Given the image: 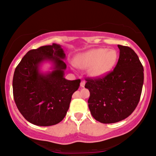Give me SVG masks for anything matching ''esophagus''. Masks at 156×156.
Listing matches in <instances>:
<instances>
[{
	"instance_id": "1",
	"label": "esophagus",
	"mask_w": 156,
	"mask_h": 156,
	"mask_svg": "<svg viewBox=\"0 0 156 156\" xmlns=\"http://www.w3.org/2000/svg\"><path fill=\"white\" fill-rule=\"evenodd\" d=\"M80 85H81V87H84V85H85V81L82 80V81H81V84H80Z\"/></svg>"
}]
</instances>
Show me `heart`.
<instances>
[{
  "label": "heart",
  "mask_w": 156,
  "mask_h": 156,
  "mask_svg": "<svg viewBox=\"0 0 156 156\" xmlns=\"http://www.w3.org/2000/svg\"><path fill=\"white\" fill-rule=\"evenodd\" d=\"M118 53L115 49L98 48L78 54L75 63L78 68L87 69L93 78H102L110 73L116 66Z\"/></svg>",
  "instance_id": "obj_1"
}]
</instances>
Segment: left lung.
<instances>
[{"mask_svg":"<svg viewBox=\"0 0 156 156\" xmlns=\"http://www.w3.org/2000/svg\"><path fill=\"white\" fill-rule=\"evenodd\" d=\"M120 57L111 72L98 79H87V103L94 118L102 123L121 121L136 107L143 89L144 70L140 58L128 46L118 45Z\"/></svg>","mask_w":156,"mask_h":156,"instance_id":"obj_1","label":"left lung"}]
</instances>
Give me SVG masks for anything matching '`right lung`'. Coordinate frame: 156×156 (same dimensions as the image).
Segmentation results:
<instances>
[{
	"label": "right lung",
	"instance_id": "right-lung-1",
	"mask_svg": "<svg viewBox=\"0 0 156 156\" xmlns=\"http://www.w3.org/2000/svg\"><path fill=\"white\" fill-rule=\"evenodd\" d=\"M65 59L62 46L53 43L30 50L16 66L13 78V98L19 111L30 123L52 126L66 116L81 80L65 78ZM45 62L52 64L51 71L41 70Z\"/></svg>",
	"mask_w": 156,
	"mask_h": 156
}]
</instances>
